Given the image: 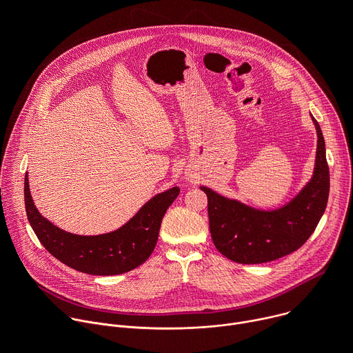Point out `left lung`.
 Wrapping results in <instances>:
<instances>
[{"mask_svg":"<svg viewBox=\"0 0 353 353\" xmlns=\"http://www.w3.org/2000/svg\"><path fill=\"white\" fill-rule=\"evenodd\" d=\"M312 180L290 203L274 211L251 208L201 185L208 196L210 230L215 247L239 264H263L285 257L303 245L317 228L328 201L330 169L320 124Z\"/></svg>","mask_w":353,"mask_h":353,"instance_id":"obj_1","label":"left lung"}]
</instances>
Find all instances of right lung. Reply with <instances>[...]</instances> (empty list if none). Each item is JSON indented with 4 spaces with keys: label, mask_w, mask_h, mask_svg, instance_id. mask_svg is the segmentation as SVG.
<instances>
[{
    "label": "right lung",
    "mask_w": 353,
    "mask_h": 353,
    "mask_svg": "<svg viewBox=\"0 0 353 353\" xmlns=\"http://www.w3.org/2000/svg\"><path fill=\"white\" fill-rule=\"evenodd\" d=\"M180 192L169 188L148 203L120 229L81 236L65 232L40 215L33 204L28 173L25 176V205L28 221L50 254L63 264L90 275H119L145 263L157 245L162 219Z\"/></svg>",
    "instance_id": "obj_1"
}]
</instances>
